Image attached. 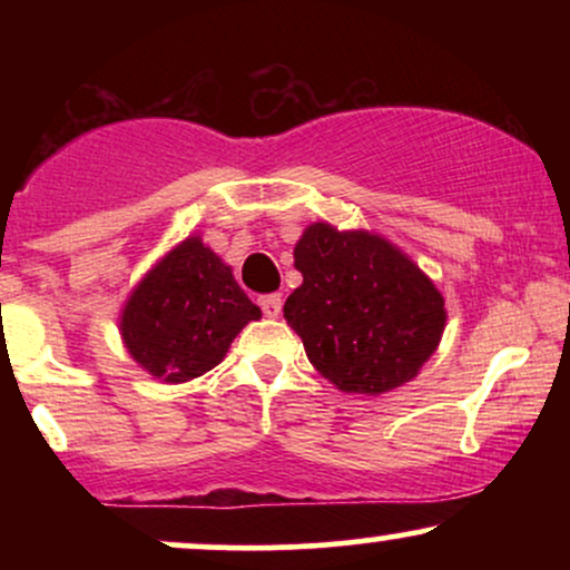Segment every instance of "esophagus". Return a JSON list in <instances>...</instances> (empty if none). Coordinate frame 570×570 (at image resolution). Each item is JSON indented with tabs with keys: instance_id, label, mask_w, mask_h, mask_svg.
Listing matches in <instances>:
<instances>
[{
	"instance_id": "1",
	"label": "esophagus",
	"mask_w": 570,
	"mask_h": 570,
	"mask_svg": "<svg viewBox=\"0 0 570 570\" xmlns=\"http://www.w3.org/2000/svg\"><path fill=\"white\" fill-rule=\"evenodd\" d=\"M281 305H284L281 294H267V297H259V307H263V313L267 318H276L281 313Z\"/></svg>"
}]
</instances>
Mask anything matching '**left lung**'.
I'll list each match as a JSON object with an SVG mask.
<instances>
[{"label": "left lung", "instance_id": "8db88e82", "mask_svg": "<svg viewBox=\"0 0 570 570\" xmlns=\"http://www.w3.org/2000/svg\"><path fill=\"white\" fill-rule=\"evenodd\" d=\"M294 267L303 284L286 297L284 318L340 391L377 396L399 389L440 345L442 294L381 235L316 222L294 246Z\"/></svg>", "mask_w": 570, "mask_h": 570}]
</instances>
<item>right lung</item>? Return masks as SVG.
I'll use <instances>...</instances> for the list:
<instances>
[{
	"instance_id": "right-lung-1",
	"label": "right lung",
	"mask_w": 570,
	"mask_h": 570,
	"mask_svg": "<svg viewBox=\"0 0 570 570\" xmlns=\"http://www.w3.org/2000/svg\"><path fill=\"white\" fill-rule=\"evenodd\" d=\"M263 316L233 271L203 240H181L130 294L122 340L149 375L185 383L225 358L248 322Z\"/></svg>"
}]
</instances>
